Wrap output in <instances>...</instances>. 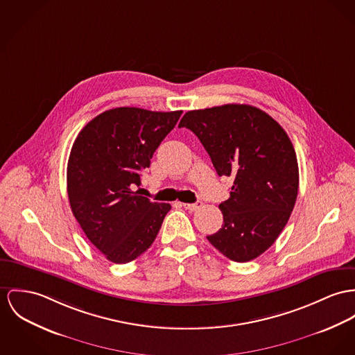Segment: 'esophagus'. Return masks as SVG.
<instances>
[{
  "label": "esophagus",
  "mask_w": 355,
  "mask_h": 355,
  "mask_svg": "<svg viewBox=\"0 0 355 355\" xmlns=\"http://www.w3.org/2000/svg\"><path fill=\"white\" fill-rule=\"evenodd\" d=\"M201 205H202V202L201 201H196V202H193V204H182V207L185 208V209H188V211H197L198 208H201Z\"/></svg>",
  "instance_id": "34e87169"
}]
</instances>
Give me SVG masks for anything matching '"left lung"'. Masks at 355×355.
Wrapping results in <instances>:
<instances>
[{"label":"left lung","instance_id":"left-lung-1","mask_svg":"<svg viewBox=\"0 0 355 355\" xmlns=\"http://www.w3.org/2000/svg\"><path fill=\"white\" fill-rule=\"evenodd\" d=\"M211 157L218 175L234 180L218 208L223 225L207 236L231 261L248 262L273 245L299 191L297 157L284 128L245 104L189 110L180 121Z\"/></svg>","mask_w":355,"mask_h":355}]
</instances>
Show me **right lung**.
<instances>
[{
    "mask_svg": "<svg viewBox=\"0 0 355 355\" xmlns=\"http://www.w3.org/2000/svg\"><path fill=\"white\" fill-rule=\"evenodd\" d=\"M182 110L114 108L90 120L67 162V194L87 239L113 263L137 259L155 241L170 204L140 196V173Z\"/></svg>",
    "mask_w": 355,
    "mask_h": 355,
    "instance_id": "obj_1",
    "label": "right lung"
}]
</instances>
